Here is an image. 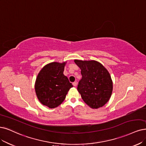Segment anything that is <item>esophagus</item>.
Returning a JSON list of instances; mask_svg holds the SVG:
<instances>
[{"mask_svg": "<svg viewBox=\"0 0 146 146\" xmlns=\"http://www.w3.org/2000/svg\"><path fill=\"white\" fill-rule=\"evenodd\" d=\"M77 85H78V82H74L73 83V85L74 86V87H76Z\"/></svg>", "mask_w": 146, "mask_h": 146, "instance_id": "obj_1", "label": "esophagus"}]
</instances>
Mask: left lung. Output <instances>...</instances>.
Wrapping results in <instances>:
<instances>
[{
  "instance_id": "left-lung-1",
  "label": "left lung",
  "mask_w": 146,
  "mask_h": 146,
  "mask_svg": "<svg viewBox=\"0 0 146 146\" xmlns=\"http://www.w3.org/2000/svg\"><path fill=\"white\" fill-rule=\"evenodd\" d=\"M81 70L82 79L78 91L85 103L93 109L104 106L109 101L113 90L111 75L106 68L98 61L74 59Z\"/></svg>"
}]
</instances>
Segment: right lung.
<instances>
[{"mask_svg":"<svg viewBox=\"0 0 146 146\" xmlns=\"http://www.w3.org/2000/svg\"><path fill=\"white\" fill-rule=\"evenodd\" d=\"M66 62H53L43 67L38 74L35 90L38 99L43 105L55 108L66 99L69 90L73 87L63 74Z\"/></svg>","mask_w":146,"mask_h":146,"instance_id":"1","label":"right lung"}]
</instances>
